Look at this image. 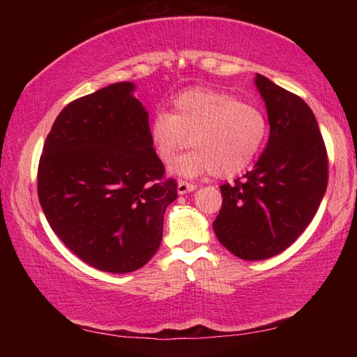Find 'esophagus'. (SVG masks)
Returning <instances> with one entry per match:
<instances>
[{"instance_id":"obj_1","label":"esophagus","mask_w":357,"mask_h":357,"mask_svg":"<svg viewBox=\"0 0 357 357\" xmlns=\"http://www.w3.org/2000/svg\"><path fill=\"white\" fill-rule=\"evenodd\" d=\"M195 189H197L195 184L185 183V181H179V183H178V193H179V195H184V193L193 192Z\"/></svg>"}]
</instances>
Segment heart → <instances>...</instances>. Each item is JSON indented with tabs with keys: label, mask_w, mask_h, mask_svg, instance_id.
I'll use <instances>...</instances> for the list:
<instances>
[{
	"label": "heart",
	"mask_w": 357,
	"mask_h": 357,
	"mask_svg": "<svg viewBox=\"0 0 357 357\" xmlns=\"http://www.w3.org/2000/svg\"><path fill=\"white\" fill-rule=\"evenodd\" d=\"M266 118L258 107L214 89H190L174 100L172 113H159L149 126V138L159 159L184 178L214 173L231 178L243 173L264 142Z\"/></svg>",
	"instance_id": "b5f03b06"
}]
</instances>
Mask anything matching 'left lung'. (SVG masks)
<instances>
[{
	"label": "left lung",
	"instance_id": "obj_1",
	"mask_svg": "<svg viewBox=\"0 0 357 357\" xmlns=\"http://www.w3.org/2000/svg\"><path fill=\"white\" fill-rule=\"evenodd\" d=\"M269 140L252 172L220 185L217 239L238 258L279 255L312 222L328 187V154L317 118L299 96L257 74Z\"/></svg>",
	"mask_w": 357,
	"mask_h": 357
}]
</instances>
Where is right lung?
<instances>
[{
    "label": "right lung",
    "instance_id": "1",
    "mask_svg": "<svg viewBox=\"0 0 357 357\" xmlns=\"http://www.w3.org/2000/svg\"><path fill=\"white\" fill-rule=\"evenodd\" d=\"M134 91V83L119 82L64 107L38 170L39 202L56 236L84 263L113 274L149 261L178 197Z\"/></svg>",
    "mask_w": 357,
    "mask_h": 357
}]
</instances>
